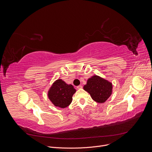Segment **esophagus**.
Segmentation results:
<instances>
[{
  "label": "esophagus",
  "mask_w": 152,
  "mask_h": 152,
  "mask_svg": "<svg viewBox=\"0 0 152 152\" xmlns=\"http://www.w3.org/2000/svg\"><path fill=\"white\" fill-rule=\"evenodd\" d=\"M82 88V85H78V86H77V89H80V88Z\"/></svg>",
  "instance_id": "34e87169"
}]
</instances>
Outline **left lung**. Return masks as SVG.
I'll use <instances>...</instances> for the list:
<instances>
[{
    "mask_svg": "<svg viewBox=\"0 0 152 152\" xmlns=\"http://www.w3.org/2000/svg\"><path fill=\"white\" fill-rule=\"evenodd\" d=\"M83 89L97 103H104L112 94L113 85L100 76L94 75L88 79Z\"/></svg>",
    "mask_w": 152,
    "mask_h": 152,
    "instance_id": "left-lung-1",
    "label": "left lung"
}]
</instances>
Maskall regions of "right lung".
I'll return each mask as SVG.
<instances>
[{"label":"right lung","instance_id":"obj_1","mask_svg":"<svg viewBox=\"0 0 152 152\" xmlns=\"http://www.w3.org/2000/svg\"><path fill=\"white\" fill-rule=\"evenodd\" d=\"M75 92L76 90L72 85H68L62 80L58 79L50 88L48 97L55 106L64 108L72 103Z\"/></svg>","mask_w":152,"mask_h":152}]
</instances>
